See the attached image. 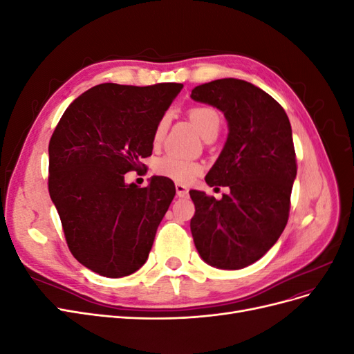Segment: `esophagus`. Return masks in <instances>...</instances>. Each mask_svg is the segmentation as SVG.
Listing matches in <instances>:
<instances>
[{
  "label": "esophagus",
  "instance_id": "obj_1",
  "mask_svg": "<svg viewBox=\"0 0 354 354\" xmlns=\"http://www.w3.org/2000/svg\"><path fill=\"white\" fill-rule=\"evenodd\" d=\"M176 192L178 198H186L189 194V189L185 185H176Z\"/></svg>",
  "mask_w": 354,
  "mask_h": 354
}]
</instances>
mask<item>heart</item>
<instances>
[{"label":"heart","instance_id":"heart-1","mask_svg":"<svg viewBox=\"0 0 354 354\" xmlns=\"http://www.w3.org/2000/svg\"><path fill=\"white\" fill-rule=\"evenodd\" d=\"M189 116L203 138L208 137L212 133L220 131V125H221L220 113L214 108H211V106H205V104L194 106V108L189 109ZM165 130H167V116H162L156 124L155 131H153L155 145L162 140ZM153 168L158 176L165 177L178 185L192 183V181H194L198 176H201L203 169L202 164L196 162V160L181 158L173 153L158 158Z\"/></svg>","mask_w":354,"mask_h":354}]
</instances>
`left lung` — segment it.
<instances>
[{
  "label": "left lung",
  "instance_id": "8db88e82",
  "mask_svg": "<svg viewBox=\"0 0 354 354\" xmlns=\"http://www.w3.org/2000/svg\"><path fill=\"white\" fill-rule=\"evenodd\" d=\"M192 99L220 109L229 136L205 180L227 186L220 201L190 190V230L202 260L238 270L260 260L282 234L297 176L292 130L282 106L251 82L216 80L192 90Z\"/></svg>",
  "mask_w": 354,
  "mask_h": 354
}]
</instances>
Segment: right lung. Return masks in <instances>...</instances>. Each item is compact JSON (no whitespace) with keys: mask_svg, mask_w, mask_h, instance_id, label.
Masks as SVG:
<instances>
[{"mask_svg":"<svg viewBox=\"0 0 354 354\" xmlns=\"http://www.w3.org/2000/svg\"><path fill=\"white\" fill-rule=\"evenodd\" d=\"M183 84H99L75 99L48 145V192L72 255L106 277L146 263L176 186L125 185L152 155L153 131Z\"/></svg>","mask_w":354,"mask_h":354,"instance_id":"1","label":"right lung"}]
</instances>
